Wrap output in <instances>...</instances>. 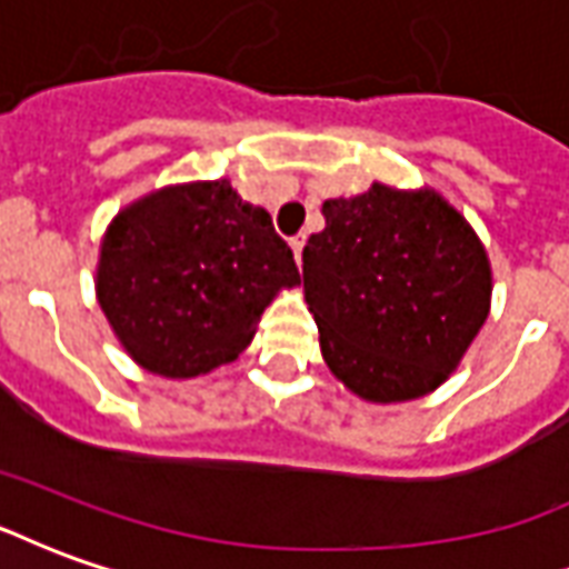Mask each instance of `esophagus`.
<instances>
[{
    "instance_id": "34e87169",
    "label": "esophagus",
    "mask_w": 569,
    "mask_h": 569,
    "mask_svg": "<svg viewBox=\"0 0 569 569\" xmlns=\"http://www.w3.org/2000/svg\"><path fill=\"white\" fill-rule=\"evenodd\" d=\"M289 247H292V252H296V261H301V249H305V234H298L289 240Z\"/></svg>"
}]
</instances>
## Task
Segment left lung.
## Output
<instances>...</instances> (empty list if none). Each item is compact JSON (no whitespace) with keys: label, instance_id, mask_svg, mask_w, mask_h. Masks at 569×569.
Wrapping results in <instances>:
<instances>
[{"label":"left lung","instance_id":"8db88e82","mask_svg":"<svg viewBox=\"0 0 569 569\" xmlns=\"http://www.w3.org/2000/svg\"><path fill=\"white\" fill-rule=\"evenodd\" d=\"M305 247V298L326 366L366 402L432 393L490 310V261L436 191L375 186L322 203Z\"/></svg>","mask_w":569,"mask_h":569}]
</instances>
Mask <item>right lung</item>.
Segmentation results:
<instances>
[{"label": "right lung", "mask_w": 569, "mask_h": 569, "mask_svg": "<svg viewBox=\"0 0 569 569\" xmlns=\"http://www.w3.org/2000/svg\"><path fill=\"white\" fill-rule=\"evenodd\" d=\"M296 259L228 179L151 191L109 224L97 301L142 369L198 378L243 353Z\"/></svg>", "instance_id": "1"}]
</instances>
